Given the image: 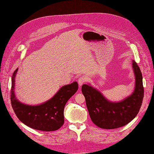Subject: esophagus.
I'll return each instance as SVG.
<instances>
[{
	"label": "esophagus",
	"instance_id": "1",
	"mask_svg": "<svg viewBox=\"0 0 154 154\" xmlns=\"http://www.w3.org/2000/svg\"><path fill=\"white\" fill-rule=\"evenodd\" d=\"M86 81H87V77L85 76H80V78H78V82L79 85L82 86Z\"/></svg>",
	"mask_w": 154,
	"mask_h": 154
}]
</instances>
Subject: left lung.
I'll return each mask as SVG.
<instances>
[{
    "label": "left lung",
    "instance_id": "8db88e82",
    "mask_svg": "<svg viewBox=\"0 0 154 154\" xmlns=\"http://www.w3.org/2000/svg\"><path fill=\"white\" fill-rule=\"evenodd\" d=\"M132 62L135 76L134 90L122 101H109L90 84H83L82 87L91 119L100 128L114 129L122 127L131 122L139 112L144 97L143 76L137 63L134 60Z\"/></svg>",
    "mask_w": 154,
    "mask_h": 154
}]
</instances>
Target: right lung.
I'll use <instances>...</instances> for the list:
<instances>
[{"label": "right lung", "instance_id": "right-lung-1", "mask_svg": "<svg viewBox=\"0 0 154 154\" xmlns=\"http://www.w3.org/2000/svg\"><path fill=\"white\" fill-rule=\"evenodd\" d=\"M18 68L13 72L11 80V101L14 112L21 122L33 129L50 132L59 129L64 123L63 109L67 101L78 89L74 82L62 87L49 100L31 105L18 100L15 95V77Z\"/></svg>", "mask_w": 154, "mask_h": 154}]
</instances>
